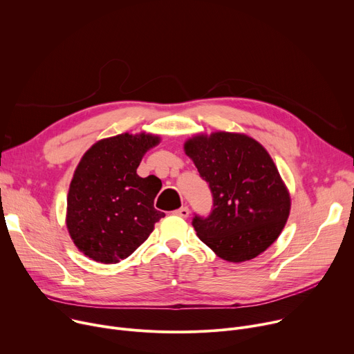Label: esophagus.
Here are the masks:
<instances>
[{
	"label": "esophagus",
	"mask_w": 354,
	"mask_h": 354,
	"mask_svg": "<svg viewBox=\"0 0 354 354\" xmlns=\"http://www.w3.org/2000/svg\"><path fill=\"white\" fill-rule=\"evenodd\" d=\"M174 214L178 215V216H181V218H187V216L189 215V209H188L187 207H181L180 209H176Z\"/></svg>",
	"instance_id": "obj_1"
}]
</instances>
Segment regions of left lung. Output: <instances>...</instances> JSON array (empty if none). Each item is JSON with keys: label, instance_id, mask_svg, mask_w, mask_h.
Returning a JSON list of instances; mask_svg holds the SVG:
<instances>
[{"label": "left lung", "instance_id": "obj_1", "mask_svg": "<svg viewBox=\"0 0 354 354\" xmlns=\"http://www.w3.org/2000/svg\"><path fill=\"white\" fill-rule=\"evenodd\" d=\"M208 183L209 215L194 214L198 238L221 259L239 263L271 246L290 215V195L266 149L254 139L216 132L184 145Z\"/></svg>", "mask_w": 354, "mask_h": 354}]
</instances>
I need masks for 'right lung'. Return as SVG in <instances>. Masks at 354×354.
<instances>
[{"label": "right lung", "mask_w": 354, "mask_h": 354, "mask_svg": "<svg viewBox=\"0 0 354 354\" xmlns=\"http://www.w3.org/2000/svg\"><path fill=\"white\" fill-rule=\"evenodd\" d=\"M151 135H118L97 142L78 163L67 197V229L74 245L100 263L131 256L165 212L153 207L162 181L136 174Z\"/></svg>", "instance_id": "obj_1"}]
</instances>
